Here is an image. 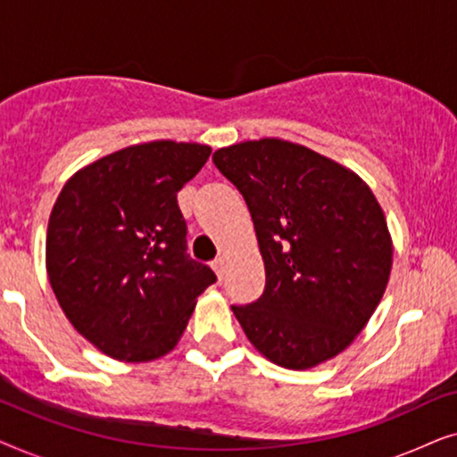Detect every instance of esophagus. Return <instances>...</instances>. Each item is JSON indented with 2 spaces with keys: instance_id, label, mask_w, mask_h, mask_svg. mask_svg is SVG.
Segmentation results:
<instances>
[{
  "instance_id": "obj_1",
  "label": "esophagus",
  "mask_w": 457,
  "mask_h": 457,
  "mask_svg": "<svg viewBox=\"0 0 457 457\" xmlns=\"http://www.w3.org/2000/svg\"><path fill=\"white\" fill-rule=\"evenodd\" d=\"M212 268H214L216 277L222 280V277H224V270H227V260H224V258H218V260H214V262H212Z\"/></svg>"
}]
</instances>
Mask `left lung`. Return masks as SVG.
Instances as JSON below:
<instances>
[{
	"instance_id": "obj_1",
	"label": "left lung",
	"mask_w": 457,
	"mask_h": 457,
	"mask_svg": "<svg viewBox=\"0 0 457 457\" xmlns=\"http://www.w3.org/2000/svg\"><path fill=\"white\" fill-rule=\"evenodd\" d=\"M212 160L245 199L264 260L262 297L230 308L249 343L289 370L339 355L370 320L393 266L372 189L339 162L270 137Z\"/></svg>"
}]
</instances>
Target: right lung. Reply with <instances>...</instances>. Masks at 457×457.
Here are the masks:
<instances>
[{
	"mask_svg": "<svg viewBox=\"0 0 457 457\" xmlns=\"http://www.w3.org/2000/svg\"><path fill=\"white\" fill-rule=\"evenodd\" d=\"M212 154L202 143H139L72 174L47 224L46 268L62 312L110 358L152 361L177 347L216 280L187 253L177 193Z\"/></svg>",
	"mask_w": 457,
	"mask_h": 457,
	"instance_id": "add662e5",
	"label": "right lung"
}]
</instances>
